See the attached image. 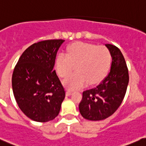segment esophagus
<instances>
[{
	"instance_id": "obj_1",
	"label": "esophagus",
	"mask_w": 146,
	"mask_h": 146,
	"mask_svg": "<svg viewBox=\"0 0 146 146\" xmlns=\"http://www.w3.org/2000/svg\"><path fill=\"white\" fill-rule=\"evenodd\" d=\"M72 94V92L69 91V90H67V91L66 92V96H70Z\"/></svg>"
}]
</instances>
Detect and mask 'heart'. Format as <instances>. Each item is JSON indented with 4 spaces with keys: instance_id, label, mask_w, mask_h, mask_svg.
Instances as JSON below:
<instances>
[{
    "instance_id": "obj_1",
    "label": "heart",
    "mask_w": 146,
    "mask_h": 146,
    "mask_svg": "<svg viewBox=\"0 0 146 146\" xmlns=\"http://www.w3.org/2000/svg\"><path fill=\"white\" fill-rule=\"evenodd\" d=\"M111 61L110 51L105 46L75 42L67 47L66 55H58L55 67L61 78H66L75 68L77 72L64 84L68 90H77L87 82L94 84L102 81L109 71Z\"/></svg>"
}]
</instances>
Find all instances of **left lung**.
Masks as SVG:
<instances>
[{"label":"left lung","mask_w":146,"mask_h":146,"mask_svg":"<svg viewBox=\"0 0 146 146\" xmlns=\"http://www.w3.org/2000/svg\"><path fill=\"white\" fill-rule=\"evenodd\" d=\"M112 56L108 75L94 88L85 90L79 105L82 116L89 120H102L117 110L125 95L129 82L128 69L120 50L112 44H105Z\"/></svg>","instance_id":"8db88e82"}]
</instances>
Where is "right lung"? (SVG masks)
<instances>
[{
    "mask_svg": "<svg viewBox=\"0 0 146 146\" xmlns=\"http://www.w3.org/2000/svg\"><path fill=\"white\" fill-rule=\"evenodd\" d=\"M64 41L44 40L31 45L13 70L15 99L21 110L34 121L52 120L60 111L65 91L53 69L57 51Z\"/></svg>",
    "mask_w": 146,
    "mask_h": 146,
    "instance_id": "obj_1",
    "label": "right lung"
}]
</instances>
